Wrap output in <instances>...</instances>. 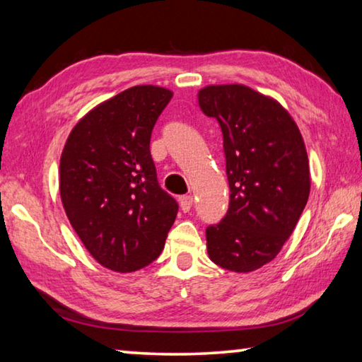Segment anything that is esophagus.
Listing matches in <instances>:
<instances>
[{"label":"esophagus","instance_id":"34e87169","mask_svg":"<svg viewBox=\"0 0 362 362\" xmlns=\"http://www.w3.org/2000/svg\"><path fill=\"white\" fill-rule=\"evenodd\" d=\"M179 203H180L182 211H183V212H188L189 209H192V206H193V198H192V196H189V194L180 196Z\"/></svg>","mask_w":362,"mask_h":362}]
</instances>
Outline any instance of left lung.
I'll list each match as a JSON object with an SVG mask.
<instances>
[{"label": "left lung", "instance_id": "1", "mask_svg": "<svg viewBox=\"0 0 362 362\" xmlns=\"http://www.w3.org/2000/svg\"><path fill=\"white\" fill-rule=\"evenodd\" d=\"M198 102L222 129L230 185L225 217L206 228L207 254L230 272H254L279 254L308 201L302 134L276 100L247 86H207Z\"/></svg>", "mask_w": 362, "mask_h": 362}]
</instances>
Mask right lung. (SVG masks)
Returning a JSON list of instances; mask_svg holds the SVG:
<instances>
[{
    "instance_id": "1",
    "label": "right lung",
    "mask_w": 362,
    "mask_h": 362,
    "mask_svg": "<svg viewBox=\"0 0 362 362\" xmlns=\"http://www.w3.org/2000/svg\"><path fill=\"white\" fill-rule=\"evenodd\" d=\"M134 86L73 127L60 156V198L73 230L102 267L131 273L156 260L179 204L159 187L150 139L173 99Z\"/></svg>"
}]
</instances>
